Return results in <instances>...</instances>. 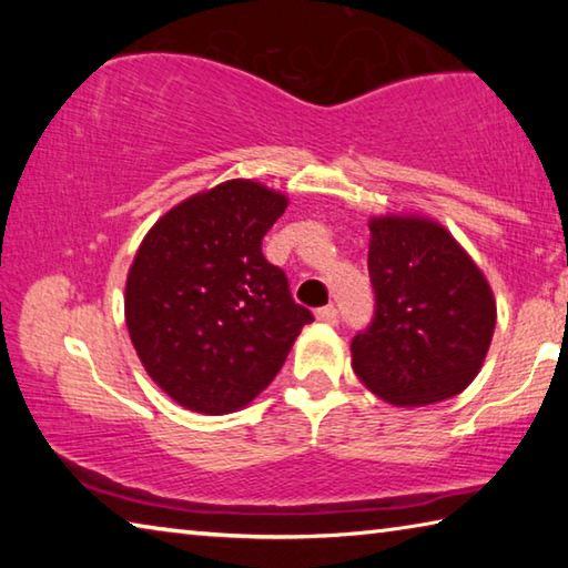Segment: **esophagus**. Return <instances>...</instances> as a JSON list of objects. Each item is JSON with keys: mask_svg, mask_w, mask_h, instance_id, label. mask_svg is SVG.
Instances as JSON below:
<instances>
[{"mask_svg": "<svg viewBox=\"0 0 568 568\" xmlns=\"http://www.w3.org/2000/svg\"><path fill=\"white\" fill-rule=\"evenodd\" d=\"M315 318H318L325 325H335V323H338V311H335L333 305H325V307H321L318 313H315Z\"/></svg>", "mask_w": 568, "mask_h": 568, "instance_id": "esophagus-1", "label": "esophagus"}]
</instances>
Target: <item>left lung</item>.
<instances>
[{
    "mask_svg": "<svg viewBox=\"0 0 568 568\" xmlns=\"http://www.w3.org/2000/svg\"><path fill=\"white\" fill-rule=\"evenodd\" d=\"M368 227L376 318L351 343L355 376L400 408L458 396L484 368L494 338L491 285L436 217L386 213Z\"/></svg>",
    "mask_w": 568,
    "mask_h": 568,
    "instance_id": "obj_1",
    "label": "left lung"
}]
</instances>
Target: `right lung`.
Returning <instances> with one entry per match:
<instances>
[{"label": "right lung", "instance_id": "1", "mask_svg": "<svg viewBox=\"0 0 568 568\" xmlns=\"http://www.w3.org/2000/svg\"><path fill=\"white\" fill-rule=\"evenodd\" d=\"M285 192L235 178L170 207L148 230L124 283V323L148 376L178 406L245 408L283 368L311 311L263 257Z\"/></svg>", "mask_w": 568, "mask_h": 568}]
</instances>
